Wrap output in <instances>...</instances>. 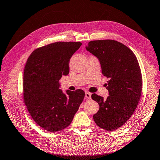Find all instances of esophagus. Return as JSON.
<instances>
[{
    "label": "esophagus",
    "instance_id": "esophagus-1",
    "mask_svg": "<svg viewBox=\"0 0 160 160\" xmlns=\"http://www.w3.org/2000/svg\"><path fill=\"white\" fill-rule=\"evenodd\" d=\"M91 96H92V93L89 92H85V98L87 99H91Z\"/></svg>",
    "mask_w": 160,
    "mask_h": 160
}]
</instances>
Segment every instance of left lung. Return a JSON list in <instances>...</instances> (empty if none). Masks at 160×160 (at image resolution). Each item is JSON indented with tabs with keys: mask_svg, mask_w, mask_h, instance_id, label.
<instances>
[{
	"mask_svg": "<svg viewBox=\"0 0 160 160\" xmlns=\"http://www.w3.org/2000/svg\"><path fill=\"white\" fill-rule=\"evenodd\" d=\"M86 49L98 58L102 75L109 79L107 98L92 95L100 106L93 120L102 129L116 130L129 120L140 100L142 76L138 60L128 46L115 40L91 41Z\"/></svg>",
	"mask_w": 160,
	"mask_h": 160,
	"instance_id": "left-lung-1",
	"label": "left lung"
}]
</instances>
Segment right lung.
Instances as JSON below:
<instances>
[{
	"label": "right lung",
	"mask_w": 160,
	"mask_h": 160,
	"mask_svg": "<svg viewBox=\"0 0 160 160\" xmlns=\"http://www.w3.org/2000/svg\"><path fill=\"white\" fill-rule=\"evenodd\" d=\"M82 45L58 42L31 53L24 68L23 93L28 111L37 125L55 132L68 127L83 101L82 89H59V79L69 73V61Z\"/></svg>",
	"instance_id": "add662e5"
}]
</instances>
